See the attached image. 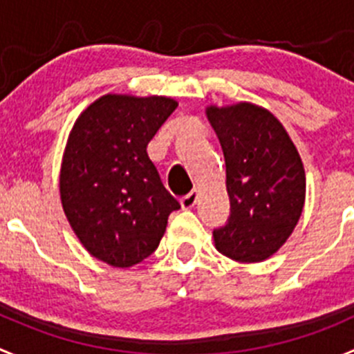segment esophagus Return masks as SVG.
Returning a JSON list of instances; mask_svg holds the SVG:
<instances>
[{
    "instance_id": "esophagus-1",
    "label": "esophagus",
    "mask_w": 354,
    "mask_h": 354,
    "mask_svg": "<svg viewBox=\"0 0 354 354\" xmlns=\"http://www.w3.org/2000/svg\"><path fill=\"white\" fill-rule=\"evenodd\" d=\"M197 198H198V192L197 190L188 192L187 195H183V197H181V207L192 209L195 204H197Z\"/></svg>"
}]
</instances>
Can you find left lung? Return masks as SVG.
<instances>
[{
	"mask_svg": "<svg viewBox=\"0 0 354 354\" xmlns=\"http://www.w3.org/2000/svg\"><path fill=\"white\" fill-rule=\"evenodd\" d=\"M207 118L226 164L230 216L214 228L216 249L239 263L275 254L303 212L306 178L279 119L250 104L209 107Z\"/></svg>",
	"mask_w": 354,
	"mask_h": 354,
	"instance_id": "obj_1",
	"label": "left lung"
}]
</instances>
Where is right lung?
Masks as SVG:
<instances>
[{"label": "right lung", "instance_id": "1", "mask_svg": "<svg viewBox=\"0 0 354 354\" xmlns=\"http://www.w3.org/2000/svg\"><path fill=\"white\" fill-rule=\"evenodd\" d=\"M178 104L166 97L107 95L75 121L60 169L65 216L91 256L128 268L159 247L181 207L147 145Z\"/></svg>", "mask_w": 354, "mask_h": 354}]
</instances>
